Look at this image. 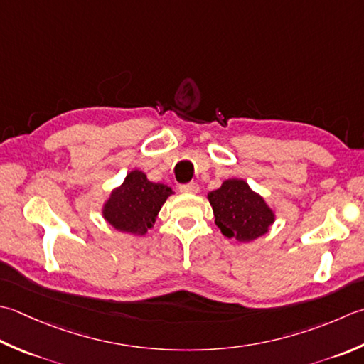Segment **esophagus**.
Returning <instances> with one entry per match:
<instances>
[{
    "instance_id": "obj_1",
    "label": "esophagus",
    "mask_w": 364,
    "mask_h": 364,
    "mask_svg": "<svg viewBox=\"0 0 364 364\" xmlns=\"http://www.w3.org/2000/svg\"><path fill=\"white\" fill-rule=\"evenodd\" d=\"M180 191L183 192V194H197V192H198V184H197V183L181 184Z\"/></svg>"
}]
</instances>
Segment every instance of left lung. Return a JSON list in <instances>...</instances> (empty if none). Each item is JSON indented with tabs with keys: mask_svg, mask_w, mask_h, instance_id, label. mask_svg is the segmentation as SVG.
Listing matches in <instances>:
<instances>
[{
	"mask_svg": "<svg viewBox=\"0 0 364 364\" xmlns=\"http://www.w3.org/2000/svg\"><path fill=\"white\" fill-rule=\"evenodd\" d=\"M206 198L220 232L238 243H251L263 237L276 220L272 206L241 178H229L219 189L208 192Z\"/></svg>",
	"mask_w": 364,
	"mask_h": 364,
	"instance_id": "1",
	"label": "left lung"
}]
</instances>
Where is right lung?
<instances>
[{
	"instance_id": "1",
	"label": "right lung",
	"mask_w": 364,
	"mask_h": 364,
	"mask_svg": "<svg viewBox=\"0 0 364 364\" xmlns=\"http://www.w3.org/2000/svg\"><path fill=\"white\" fill-rule=\"evenodd\" d=\"M172 194L167 184L149 181L141 170L134 168L112 189L102 205V218L118 232L141 237L153 229L162 205Z\"/></svg>"
}]
</instances>
